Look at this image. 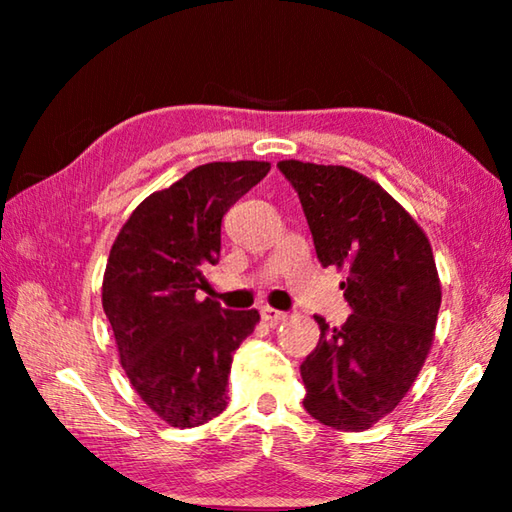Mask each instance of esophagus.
<instances>
[{
  "label": "esophagus",
  "mask_w": 512,
  "mask_h": 512,
  "mask_svg": "<svg viewBox=\"0 0 512 512\" xmlns=\"http://www.w3.org/2000/svg\"><path fill=\"white\" fill-rule=\"evenodd\" d=\"M262 318L266 320L268 325H277V323H282L284 318H287V314H284V311H280V309H273V307H262Z\"/></svg>",
  "instance_id": "obj_1"
}]
</instances>
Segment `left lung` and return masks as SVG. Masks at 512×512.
Returning a JSON list of instances; mask_svg holds the SVG:
<instances>
[{"label":"left lung","mask_w":512,"mask_h":512,"mask_svg":"<svg viewBox=\"0 0 512 512\" xmlns=\"http://www.w3.org/2000/svg\"><path fill=\"white\" fill-rule=\"evenodd\" d=\"M305 210L318 262L343 268L352 314L302 361L305 409L339 431L370 429L409 393L431 350L440 280L431 244L413 216L363 173L282 160Z\"/></svg>","instance_id":"obj_1"}]
</instances>
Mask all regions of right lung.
Masks as SVG:
<instances>
[{"label":"right lung","instance_id":"right-lung-1","mask_svg":"<svg viewBox=\"0 0 512 512\" xmlns=\"http://www.w3.org/2000/svg\"><path fill=\"white\" fill-rule=\"evenodd\" d=\"M268 171L257 160L201 164L144 198L110 248L101 300L121 368L171 427H198L228 406L232 354L259 314L196 293L219 262L223 214Z\"/></svg>","mask_w":512,"mask_h":512}]
</instances>
